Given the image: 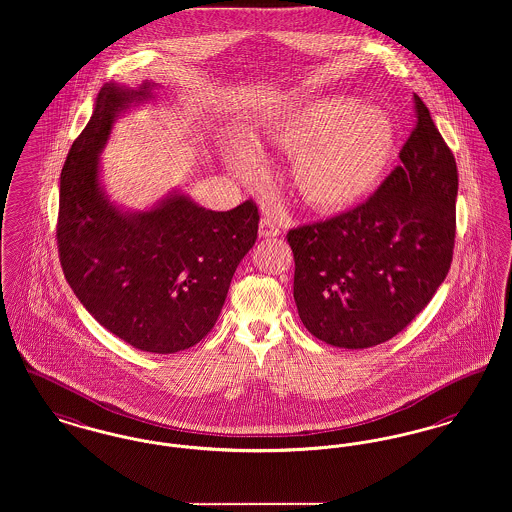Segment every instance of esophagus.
I'll return each mask as SVG.
<instances>
[{"instance_id": "1", "label": "esophagus", "mask_w": 512, "mask_h": 512, "mask_svg": "<svg viewBox=\"0 0 512 512\" xmlns=\"http://www.w3.org/2000/svg\"><path fill=\"white\" fill-rule=\"evenodd\" d=\"M258 233H260V237H277L279 233H281V227L277 225V221L275 219H271V217H262V221H260V227H258Z\"/></svg>"}]
</instances>
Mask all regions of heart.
I'll return each instance as SVG.
<instances>
[{
  "mask_svg": "<svg viewBox=\"0 0 512 512\" xmlns=\"http://www.w3.org/2000/svg\"><path fill=\"white\" fill-rule=\"evenodd\" d=\"M268 140L296 154L295 185L316 210H343L376 189L391 162L397 131L383 109L360 106L352 98H322L277 117ZM235 169L246 177L260 175L252 148H237Z\"/></svg>",
  "mask_w": 512,
  "mask_h": 512,
  "instance_id": "heart-1",
  "label": "heart"
}]
</instances>
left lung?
Returning <instances> with one entry per match:
<instances>
[{
  "label": "left lung",
  "instance_id": "8db88e82",
  "mask_svg": "<svg viewBox=\"0 0 512 512\" xmlns=\"http://www.w3.org/2000/svg\"><path fill=\"white\" fill-rule=\"evenodd\" d=\"M414 115L401 165L364 204L287 233L298 316L327 345L368 349L393 339L451 268L457 162L416 94Z\"/></svg>",
  "mask_w": 512,
  "mask_h": 512
}]
</instances>
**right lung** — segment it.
Returning a JSON list of instances; mask_svg holds the SVG:
<instances>
[{"label": "right lung", "instance_id": "obj_1", "mask_svg": "<svg viewBox=\"0 0 512 512\" xmlns=\"http://www.w3.org/2000/svg\"><path fill=\"white\" fill-rule=\"evenodd\" d=\"M150 96V84H106L59 183L57 250L82 306L135 349L171 354L216 325L233 273L258 237V206L198 208L173 194L150 212L123 214L98 183V154L115 113Z\"/></svg>", "mask_w": 512, "mask_h": 512}]
</instances>
